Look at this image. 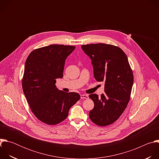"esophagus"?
I'll list each match as a JSON object with an SVG mask.
<instances>
[{"instance_id": "1", "label": "esophagus", "mask_w": 159, "mask_h": 159, "mask_svg": "<svg viewBox=\"0 0 159 159\" xmlns=\"http://www.w3.org/2000/svg\"><path fill=\"white\" fill-rule=\"evenodd\" d=\"M80 98H81V99H88L89 96L87 94H81Z\"/></svg>"}]
</instances>
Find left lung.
Listing matches in <instances>:
<instances>
[{
    "mask_svg": "<svg viewBox=\"0 0 159 159\" xmlns=\"http://www.w3.org/2000/svg\"><path fill=\"white\" fill-rule=\"evenodd\" d=\"M84 52L90 58L94 77L104 82V93L89 95L94 108L89 118L98 126H104L115 122L126 109L133 84V72L128 58L119 47L97 43L82 45Z\"/></svg>",
    "mask_w": 159,
    "mask_h": 159,
    "instance_id": "1",
    "label": "left lung"
}]
</instances>
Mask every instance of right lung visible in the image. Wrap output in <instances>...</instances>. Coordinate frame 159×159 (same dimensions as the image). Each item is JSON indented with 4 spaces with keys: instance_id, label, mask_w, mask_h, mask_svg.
<instances>
[{
    "instance_id": "add662e5",
    "label": "right lung",
    "mask_w": 159,
    "mask_h": 159,
    "mask_svg": "<svg viewBox=\"0 0 159 159\" xmlns=\"http://www.w3.org/2000/svg\"><path fill=\"white\" fill-rule=\"evenodd\" d=\"M75 47L51 44L31 52L26 59L22 86L35 116L50 125L66 119L70 107L80 98L76 93H65L55 85L61 79L67 57Z\"/></svg>"
}]
</instances>
